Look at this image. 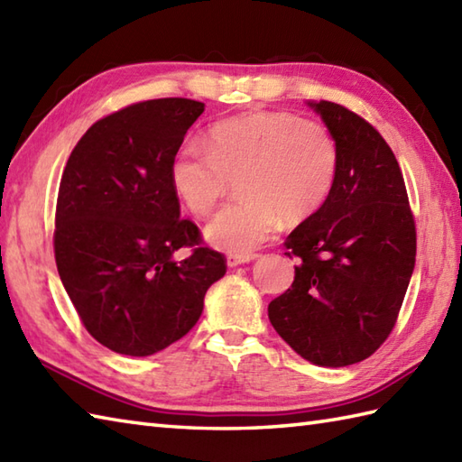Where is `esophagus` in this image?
Masks as SVG:
<instances>
[{
  "mask_svg": "<svg viewBox=\"0 0 462 462\" xmlns=\"http://www.w3.org/2000/svg\"><path fill=\"white\" fill-rule=\"evenodd\" d=\"M258 254L246 252V254H228V266H240V263H248L252 260H256Z\"/></svg>",
  "mask_w": 462,
  "mask_h": 462,
  "instance_id": "esophagus-1",
  "label": "esophagus"
}]
</instances>
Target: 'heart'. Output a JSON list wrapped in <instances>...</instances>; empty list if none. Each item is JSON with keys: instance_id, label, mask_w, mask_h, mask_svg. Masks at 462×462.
Segmentation results:
<instances>
[{"instance_id": "1", "label": "heart", "mask_w": 462, "mask_h": 462, "mask_svg": "<svg viewBox=\"0 0 462 462\" xmlns=\"http://www.w3.org/2000/svg\"><path fill=\"white\" fill-rule=\"evenodd\" d=\"M337 143L326 125L286 111L234 116L210 126L208 139L186 141L171 166L176 194L194 216H208L238 180L242 199L206 226L216 248L246 254L280 222L316 214L337 176Z\"/></svg>"}]
</instances>
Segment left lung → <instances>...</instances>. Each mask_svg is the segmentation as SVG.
<instances>
[{
	"mask_svg": "<svg viewBox=\"0 0 462 462\" xmlns=\"http://www.w3.org/2000/svg\"><path fill=\"white\" fill-rule=\"evenodd\" d=\"M310 105L337 143V176L321 208L283 242L300 266L268 318L303 359L346 367L373 356L395 328L415 268V216L375 126L339 103Z\"/></svg>",
	"mask_w": 462,
	"mask_h": 462,
	"instance_id": "8db88e82",
	"label": "left lung"
}]
</instances>
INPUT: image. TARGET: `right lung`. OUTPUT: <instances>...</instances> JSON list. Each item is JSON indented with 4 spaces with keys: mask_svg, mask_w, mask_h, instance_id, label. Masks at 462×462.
Masks as SVG:
<instances>
[{
    "mask_svg": "<svg viewBox=\"0 0 462 462\" xmlns=\"http://www.w3.org/2000/svg\"><path fill=\"white\" fill-rule=\"evenodd\" d=\"M204 103L151 99L103 116L69 156L55 208L57 272L85 329L115 353L144 357L199 321L226 273L224 254L180 218L171 166ZM191 254L176 263V249Z\"/></svg>",
    "mask_w": 462,
    "mask_h": 462,
    "instance_id": "add662e5",
    "label": "right lung"
}]
</instances>
